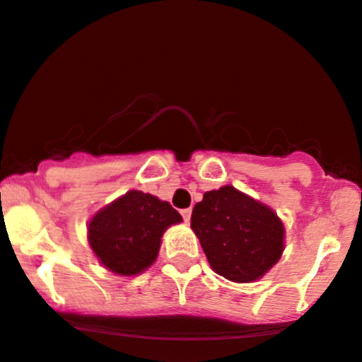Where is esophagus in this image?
I'll return each mask as SVG.
<instances>
[{"instance_id": "1", "label": "esophagus", "mask_w": 362, "mask_h": 362, "mask_svg": "<svg viewBox=\"0 0 362 362\" xmlns=\"http://www.w3.org/2000/svg\"><path fill=\"white\" fill-rule=\"evenodd\" d=\"M180 213H182V218H184L185 223H189L190 216H192V209H190V208H185V209H182Z\"/></svg>"}]
</instances>
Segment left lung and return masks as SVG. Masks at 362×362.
Here are the masks:
<instances>
[{
    "mask_svg": "<svg viewBox=\"0 0 362 362\" xmlns=\"http://www.w3.org/2000/svg\"><path fill=\"white\" fill-rule=\"evenodd\" d=\"M190 226L214 272L239 284L263 276L284 251L276 213L232 185L206 192L194 206Z\"/></svg>",
    "mask_w": 362,
    "mask_h": 362,
    "instance_id": "left-lung-1",
    "label": "left lung"
}]
</instances>
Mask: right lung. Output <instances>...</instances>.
<instances>
[{"label": "right lung", "instance_id": "right-lung-1", "mask_svg": "<svg viewBox=\"0 0 362 362\" xmlns=\"http://www.w3.org/2000/svg\"><path fill=\"white\" fill-rule=\"evenodd\" d=\"M182 216L166 201L130 190L94 214L89 244L98 259L118 275H137L156 259L161 237Z\"/></svg>", "mask_w": 362, "mask_h": 362}]
</instances>
